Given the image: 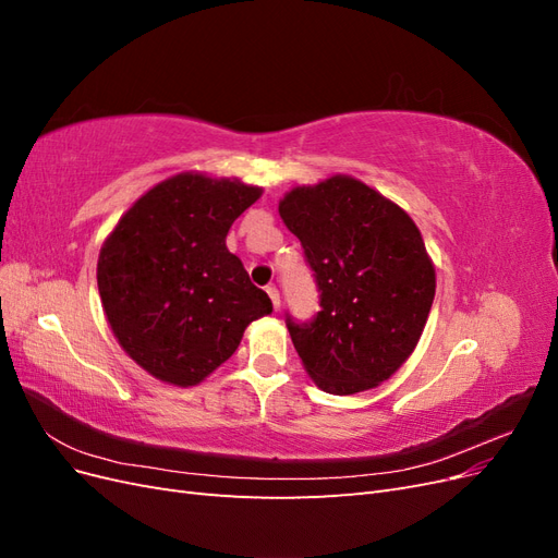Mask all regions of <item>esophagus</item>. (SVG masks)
Segmentation results:
<instances>
[{
	"mask_svg": "<svg viewBox=\"0 0 558 558\" xmlns=\"http://www.w3.org/2000/svg\"><path fill=\"white\" fill-rule=\"evenodd\" d=\"M267 295H269V300H272V307L279 310L281 307V300H279V291L275 289V286H267Z\"/></svg>",
	"mask_w": 558,
	"mask_h": 558,
	"instance_id": "esophagus-1",
	"label": "esophagus"
}]
</instances>
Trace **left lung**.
Masks as SVG:
<instances>
[{
  "label": "left lung",
  "mask_w": 558,
  "mask_h": 558,
  "mask_svg": "<svg viewBox=\"0 0 558 558\" xmlns=\"http://www.w3.org/2000/svg\"><path fill=\"white\" fill-rule=\"evenodd\" d=\"M279 216L300 240L320 291L312 324L286 320L307 375L332 396L393 377L412 356L435 298V265L410 218L361 179L295 185Z\"/></svg>",
  "instance_id": "obj_1"
}]
</instances>
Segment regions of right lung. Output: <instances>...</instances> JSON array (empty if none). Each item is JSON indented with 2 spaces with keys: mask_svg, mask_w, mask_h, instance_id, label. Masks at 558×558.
<instances>
[{
  "mask_svg": "<svg viewBox=\"0 0 558 558\" xmlns=\"http://www.w3.org/2000/svg\"><path fill=\"white\" fill-rule=\"evenodd\" d=\"M260 185L181 172L121 216L97 258L107 324L150 377L197 386L223 365L272 300L228 251V230Z\"/></svg>",
  "mask_w": 558,
  "mask_h": 558,
  "instance_id": "add662e5",
  "label": "right lung"
}]
</instances>
